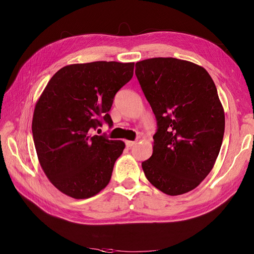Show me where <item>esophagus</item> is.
<instances>
[{"label":"esophagus","mask_w":254,"mask_h":254,"mask_svg":"<svg viewBox=\"0 0 254 254\" xmlns=\"http://www.w3.org/2000/svg\"><path fill=\"white\" fill-rule=\"evenodd\" d=\"M125 143H126V146L128 148H131L132 146L135 144V142H133V141H126Z\"/></svg>","instance_id":"1"}]
</instances>
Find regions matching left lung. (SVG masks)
Returning <instances> with one entry per match:
<instances>
[{
  "instance_id": "8db88e82",
  "label": "left lung",
  "mask_w": 254,
  "mask_h": 254,
  "mask_svg": "<svg viewBox=\"0 0 254 254\" xmlns=\"http://www.w3.org/2000/svg\"><path fill=\"white\" fill-rule=\"evenodd\" d=\"M135 75L157 120L144 174L167 195L188 193L212 171L224 139L217 89L202 66L172 57L139 61Z\"/></svg>"
}]
</instances>
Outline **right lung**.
Segmentation results:
<instances>
[{"label": "right lung", "mask_w": 254, "mask_h": 254, "mask_svg": "<svg viewBox=\"0 0 254 254\" xmlns=\"http://www.w3.org/2000/svg\"><path fill=\"white\" fill-rule=\"evenodd\" d=\"M133 68V63L117 61L64 66L37 102L32 130L38 159L64 194L86 199L109 183L125 143L91 132L104 122L112 126L113 98L132 78Z\"/></svg>", "instance_id": "right-lung-1"}]
</instances>
